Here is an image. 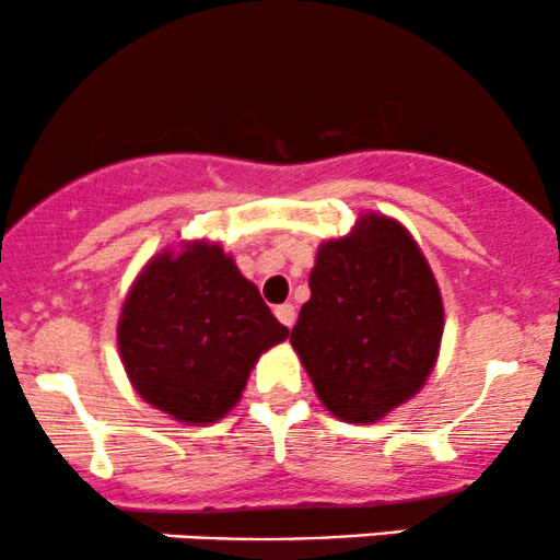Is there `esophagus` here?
I'll return each instance as SVG.
<instances>
[{
  "label": "esophagus",
  "mask_w": 560,
  "mask_h": 560,
  "mask_svg": "<svg viewBox=\"0 0 560 560\" xmlns=\"http://www.w3.org/2000/svg\"><path fill=\"white\" fill-rule=\"evenodd\" d=\"M276 318L281 320L284 326H294V318H298V313H294V305H289V302H284V305H276Z\"/></svg>",
  "instance_id": "1"
}]
</instances>
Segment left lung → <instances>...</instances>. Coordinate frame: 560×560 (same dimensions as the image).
I'll use <instances>...</instances> for the list:
<instances>
[{
    "label": "left lung",
    "mask_w": 560,
    "mask_h": 560,
    "mask_svg": "<svg viewBox=\"0 0 560 560\" xmlns=\"http://www.w3.org/2000/svg\"><path fill=\"white\" fill-rule=\"evenodd\" d=\"M442 331L445 305L419 242L395 218L361 213L350 234L318 244L289 342L324 408L365 427L419 395Z\"/></svg>",
    "instance_id": "8db88e82"
}]
</instances>
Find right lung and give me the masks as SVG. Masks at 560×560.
Wrapping results in <instances>:
<instances>
[{
  "label": "right lung",
  "mask_w": 560,
  "mask_h": 560,
  "mask_svg": "<svg viewBox=\"0 0 560 560\" xmlns=\"http://www.w3.org/2000/svg\"><path fill=\"white\" fill-rule=\"evenodd\" d=\"M289 329L218 242L184 240L152 255L118 316V352L144 402L208 427L242 400L249 371Z\"/></svg>",
  "instance_id": "right-lung-1"
}]
</instances>
